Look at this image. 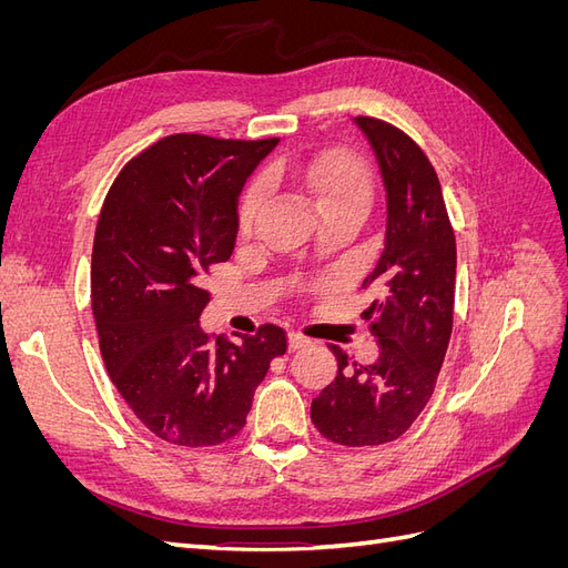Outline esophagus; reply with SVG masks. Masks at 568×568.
I'll return each mask as SVG.
<instances>
[{
  "label": "esophagus",
  "mask_w": 568,
  "mask_h": 568,
  "mask_svg": "<svg viewBox=\"0 0 568 568\" xmlns=\"http://www.w3.org/2000/svg\"><path fill=\"white\" fill-rule=\"evenodd\" d=\"M311 338H307L305 334H301V332H288V351H298V348H305V346H311Z\"/></svg>",
  "instance_id": "1"
}]
</instances>
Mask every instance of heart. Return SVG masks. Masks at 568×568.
I'll return each instance as SVG.
<instances>
[{"mask_svg": "<svg viewBox=\"0 0 568 568\" xmlns=\"http://www.w3.org/2000/svg\"><path fill=\"white\" fill-rule=\"evenodd\" d=\"M272 178L294 175L311 192L324 215L338 211L367 213L372 199V175L363 159L353 153H324L307 163L277 161L270 168ZM267 196V184L263 178H253L239 194L236 201V227L242 234L251 232L253 222L261 213Z\"/></svg>", "mask_w": 568, "mask_h": 568, "instance_id": "obj_1", "label": "heart"}]
</instances>
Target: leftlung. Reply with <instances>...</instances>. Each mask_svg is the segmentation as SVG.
<instances>
[{"instance_id": "8db88e82", "label": "left lung", "mask_w": 568, "mask_h": 568, "mask_svg": "<svg viewBox=\"0 0 568 568\" xmlns=\"http://www.w3.org/2000/svg\"><path fill=\"white\" fill-rule=\"evenodd\" d=\"M382 168L388 199L386 242L363 288L376 298L363 313L379 338L372 365H348L329 346L338 374L311 407L317 432L348 448L400 438L432 400L453 334L457 248L440 182L422 146L386 120L357 115Z\"/></svg>"}]
</instances>
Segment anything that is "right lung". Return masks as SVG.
Returning a JSON list of instances; mask_svg holds the SVG:
<instances>
[{
  "label": "right lung",
  "mask_w": 568,
  "mask_h": 568,
  "mask_svg": "<svg viewBox=\"0 0 568 568\" xmlns=\"http://www.w3.org/2000/svg\"><path fill=\"white\" fill-rule=\"evenodd\" d=\"M280 142L170 134L136 153L101 205L92 313L111 382L151 434L213 448L242 432L286 332L263 324L232 343L201 332L211 267L230 261L236 196Z\"/></svg>",
  "instance_id": "add662e5"
}]
</instances>
